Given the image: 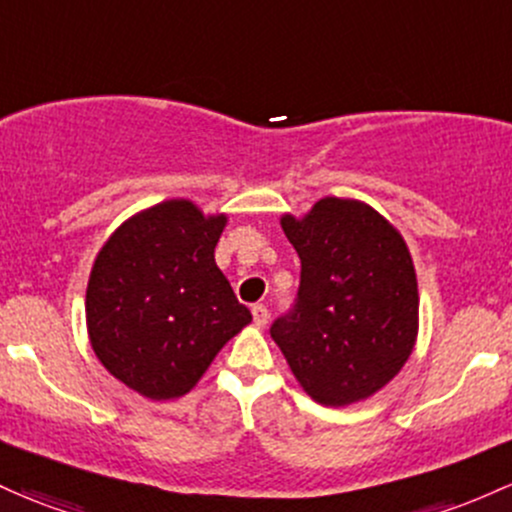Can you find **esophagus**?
<instances>
[{"mask_svg": "<svg viewBox=\"0 0 512 512\" xmlns=\"http://www.w3.org/2000/svg\"><path fill=\"white\" fill-rule=\"evenodd\" d=\"M252 320H255L257 328H265L267 320H269L267 306H262V303H255V306H252Z\"/></svg>", "mask_w": 512, "mask_h": 512, "instance_id": "obj_1", "label": "esophagus"}]
</instances>
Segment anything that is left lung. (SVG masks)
<instances>
[{
    "instance_id": "1",
    "label": "left lung",
    "mask_w": 512,
    "mask_h": 512,
    "mask_svg": "<svg viewBox=\"0 0 512 512\" xmlns=\"http://www.w3.org/2000/svg\"><path fill=\"white\" fill-rule=\"evenodd\" d=\"M279 223L301 257V286L272 338L320 406L367 401L401 372L418 340L411 250L389 218L345 196H325Z\"/></svg>"
}]
</instances>
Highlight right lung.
Here are the masks:
<instances>
[{"mask_svg":"<svg viewBox=\"0 0 512 512\" xmlns=\"http://www.w3.org/2000/svg\"><path fill=\"white\" fill-rule=\"evenodd\" d=\"M226 226L228 213L167 199L126 218L94 257L89 345L106 372L150 401L192 391L250 325L213 255Z\"/></svg>","mask_w":512,"mask_h":512,"instance_id":"add662e5","label":"right lung"}]
</instances>
